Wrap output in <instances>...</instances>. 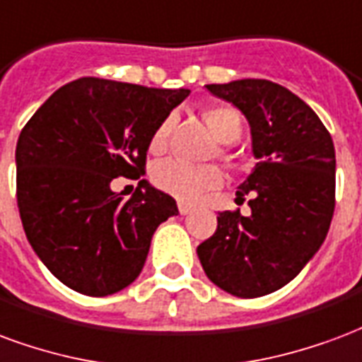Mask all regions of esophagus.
I'll return each mask as SVG.
<instances>
[{"label": "esophagus", "instance_id": "34e87169", "mask_svg": "<svg viewBox=\"0 0 362 362\" xmlns=\"http://www.w3.org/2000/svg\"><path fill=\"white\" fill-rule=\"evenodd\" d=\"M192 208L189 204H185V202H179V214L181 216H187V214H191Z\"/></svg>", "mask_w": 362, "mask_h": 362}]
</instances>
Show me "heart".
Listing matches in <instances>:
<instances>
[{
	"label": "heart",
	"instance_id": "1",
	"mask_svg": "<svg viewBox=\"0 0 362 362\" xmlns=\"http://www.w3.org/2000/svg\"><path fill=\"white\" fill-rule=\"evenodd\" d=\"M202 117L210 127L212 134L221 142L239 139L243 123L239 113L229 105H208L202 110ZM171 131V119H163L150 139V150L162 152L168 144ZM154 181L162 191L170 192L185 202L199 200L206 191H212L221 183V173L214 165H191V163L170 160L160 163L154 170Z\"/></svg>",
	"mask_w": 362,
	"mask_h": 362
}]
</instances>
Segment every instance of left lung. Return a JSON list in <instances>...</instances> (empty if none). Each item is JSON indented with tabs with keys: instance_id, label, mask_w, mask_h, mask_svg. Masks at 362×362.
<instances>
[{
	"instance_id": "obj_1",
	"label": "left lung",
	"mask_w": 362,
	"mask_h": 362,
	"mask_svg": "<svg viewBox=\"0 0 362 362\" xmlns=\"http://www.w3.org/2000/svg\"><path fill=\"white\" fill-rule=\"evenodd\" d=\"M247 117L258 162L239 185L250 216L221 212L199 258L210 281L243 299L289 284L328 235L336 206V150L318 115L299 96L264 78L206 84Z\"/></svg>"
}]
</instances>
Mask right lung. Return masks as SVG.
Masks as SVG:
<instances>
[{
	"label": "right lung",
	"instance_id": "right-lung-1",
	"mask_svg": "<svg viewBox=\"0 0 362 362\" xmlns=\"http://www.w3.org/2000/svg\"><path fill=\"white\" fill-rule=\"evenodd\" d=\"M189 96L83 76L55 90L18 134L17 206L26 239L71 289L105 297L133 284L158 226L177 216L170 194L142 179L129 200L115 177L144 173L150 139Z\"/></svg>",
	"mask_w": 362,
	"mask_h": 362
}]
</instances>
